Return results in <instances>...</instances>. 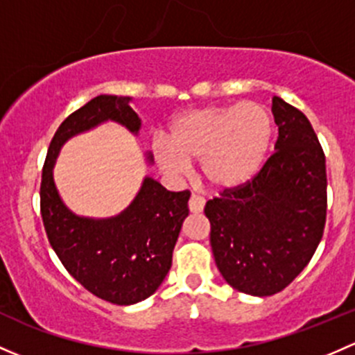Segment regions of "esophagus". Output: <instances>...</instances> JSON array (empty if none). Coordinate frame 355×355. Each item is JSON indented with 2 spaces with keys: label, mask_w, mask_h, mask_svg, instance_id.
Segmentation results:
<instances>
[{
  "label": "esophagus",
  "mask_w": 355,
  "mask_h": 355,
  "mask_svg": "<svg viewBox=\"0 0 355 355\" xmlns=\"http://www.w3.org/2000/svg\"><path fill=\"white\" fill-rule=\"evenodd\" d=\"M204 204H206L204 197L196 196V193H192V196H190V200H189L190 212H193V214H199V212L204 211Z\"/></svg>",
  "instance_id": "obj_1"
}]
</instances>
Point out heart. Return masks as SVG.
<instances>
[{"label": "heart", "instance_id": "1", "mask_svg": "<svg viewBox=\"0 0 355 355\" xmlns=\"http://www.w3.org/2000/svg\"><path fill=\"white\" fill-rule=\"evenodd\" d=\"M274 132V117L262 103L207 105L177 115L168 128V143L155 141L153 155L170 177L200 162L202 177L212 189L236 190L266 165Z\"/></svg>", "mask_w": 355, "mask_h": 355}]
</instances>
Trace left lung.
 <instances>
[{"label": "left lung", "mask_w": 355, "mask_h": 355, "mask_svg": "<svg viewBox=\"0 0 355 355\" xmlns=\"http://www.w3.org/2000/svg\"><path fill=\"white\" fill-rule=\"evenodd\" d=\"M275 153L245 187L207 200L216 266L233 289L272 296L308 266L327 219L325 155L306 115L272 98Z\"/></svg>", "instance_id": "left-lung-1"}]
</instances>
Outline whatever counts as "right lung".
Listing matches in <instances>:
<instances>
[{
	"label": "right lung",
	"instance_id": "1",
	"mask_svg": "<svg viewBox=\"0 0 355 355\" xmlns=\"http://www.w3.org/2000/svg\"><path fill=\"white\" fill-rule=\"evenodd\" d=\"M130 102V96L98 95L73 112L52 137L40 184V212L55 255L85 289L119 306L139 303L163 284L189 216L190 192H170L146 175L124 211L87 218L64 204L55 187L54 165L71 137L105 122H117L137 136L141 119ZM146 163L153 165L151 153H146Z\"/></svg>",
	"mask_w": 355,
	"mask_h": 355
}]
</instances>
